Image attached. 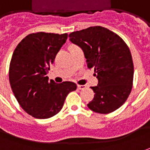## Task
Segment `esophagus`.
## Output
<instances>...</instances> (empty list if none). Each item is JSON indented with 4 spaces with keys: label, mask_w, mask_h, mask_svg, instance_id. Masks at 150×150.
Here are the masks:
<instances>
[{
    "label": "esophagus",
    "mask_w": 150,
    "mask_h": 150,
    "mask_svg": "<svg viewBox=\"0 0 150 150\" xmlns=\"http://www.w3.org/2000/svg\"><path fill=\"white\" fill-rule=\"evenodd\" d=\"M77 88H78V89H84L86 87L84 85H79V84H78L77 85Z\"/></svg>",
    "instance_id": "esophagus-1"
}]
</instances>
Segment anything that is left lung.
<instances>
[{
	"instance_id": "obj_1",
	"label": "left lung",
	"mask_w": 150,
	"mask_h": 150,
	"mask_svg": "<svg viewBox=\"0 0 150 150\" xmlns=\"http://www.w3.org/2000/svg\"><path fill=\"white\" fill-rule=\"evenodd\" d=\"M83 50L88 68H94L98 83L91 87L94 98L87 106L97 113L112 112L130 95L134 65L130 49L121 37L108 28L94 26L69 34Z\"/></svg>"
}]
</instances>
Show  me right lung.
<instances>
[{"label":"right lung","instance_id":"obj_1","mask_svg":"<svg viewBox=\"0 0 150 150\" xmlns=\"http://www.w3.org/2000/svg\"><path fill=\"white\" fill-rule=\"evenodd\" d=\"M68 34L39 32L26 36L13 52L9 79L20 107L38 119H47L62 110L68 93L76 89L75 83H57L47 74Z\"/></svg>","mask_w":150,"mask_h":150}]
</instances>
